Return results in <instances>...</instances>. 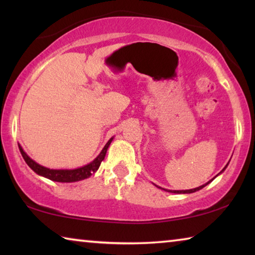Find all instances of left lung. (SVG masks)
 Returning a JSON list of instances; mask_svg holds the SVG:
<instances>
[{
  "label": "left lung",
  "instance_id": "left-lung-1",
  "mask_svg": "<svg viewBox=\"0 0 255 255\" xmlns=\"http://www.w3.org/2000/svg\"><path fill=\"white\" fill-rule=\"evenodd\" d=\"M227 165H228V164H227ZM227 165H226L225 167H224V169L222 170V172L226 169ZM222 172H221V173H222ZM221 173H219V174H221ZM217 175H218V174H217ZM217 175H216V176H217ZM216 176H215V178H216ZM211 181H213V180L208 181V182H207L206 184H202V185H200V187L195 188V189H190V190H165V189H163V190H165V191H169V192H172V193H192V192H196V191H198V190H200V189H202L204 187H206V185L208 184V183H210ZM159 189H161V188H159Z\"/></svg>",
  "mask_w": 255,
  "mask_h": 255
}]
</instances>
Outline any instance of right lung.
Listing matches in <instances>:
<instances>
[{"label":"right lung","mask_w":255,"mask_h":255,"mask_svg":"<svg viewBox=\"0 0 255 255\" xmlns=\"http://www.w3.org/2000/svg\"><path fill=\"white\" fill-rule=\"evenodd\" d=\"M112 139H114V137L108 140V143L101 150V153L99 154L91 163L86 164V165L74 170H54V169H48V167L42 166L40 164L34 162L33 159L30 158L27 155V153L22 149V147H21L19 144L18 145H19L21 155H22L25 163H27L30 169L36 172L37 174L45 176V178L49 179L51 181H56V182H76V181H81L89 178V176H91L94 172L98 171L101 162L105 159L107 149L110 146Z\"/></svg>","instance_id":"add662e5"}]
</instances>
